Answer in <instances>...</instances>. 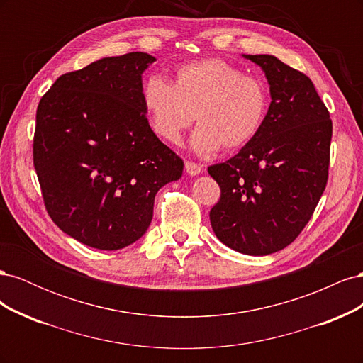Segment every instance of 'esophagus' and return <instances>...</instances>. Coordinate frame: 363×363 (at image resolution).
I'll use <instances>...</instances> for the list:
<instances>
[{
    "instance_id": "obj_1",
    "label": "esophagus",
    "mask_w": 363,
    "mask_h": 363,
    "mask_svg": "<svg viewBox=\"0 0 363 363\" xmlns=\"http://www.w3.org/2000/svg\"><path fill=\"white\" fill-rule=\"evenodd\" d=\"M184 168H186V172H188L189 175H192V177H195V175H200L201 171H203L201 164L194 163V162H186L184 163Z\"/></svg>"
}]
</instances>
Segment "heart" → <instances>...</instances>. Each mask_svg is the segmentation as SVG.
Returning a JSON list of instances; mask_svg holds the SVG:
<instances>
[{"label": "heart", "mask_w": 363, "mask_h": 363, "mask_svg": "<svg viewBox=\"0 0 363 363\" xmlns=\"http://www.w3.org/2000/svg\"><path fill=\"white\" fill-rule=\"evenodd\" d=\"M142 101L151 130L160 139L177 144L194 119L199 125L191 148L200 155L221 148L235 150L255 139L268 115L265 83L245 75L223 59L184 63L169 83L152 75L142 89Z\"/></svg>", "instance_id": "1"}]
</instances>
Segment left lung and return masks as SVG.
<instances>
[{"label":"left lung","mask_w":363,"mask_h":363,"mask_svg":"<svg viewBox=\"0 0 363 363\" xmlns=\"http://www.w3.org/2000/svg\"><path fill=\"white\" fill-rule=\"evenodd\" d=\"M259 65L271 103L259 135L224 163L208 167L221 188L211 224L224 245L267 256L301 233L325 189L332 119L309 77L269 54Z\"/></svg>","instance_id":"obj_1"}]
</instances>
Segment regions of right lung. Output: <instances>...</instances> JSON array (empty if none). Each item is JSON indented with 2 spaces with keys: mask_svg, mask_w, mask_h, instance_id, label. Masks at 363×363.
I'll return each mask as SVG.
<instances>
[{
  "mask_svg": "<svg viewBox=\"0 0 363 363\" xmlns=\"http://www.w3.org/2000/svg\"><path fill=\"white\" fill-rule=\"evenodd\" d=\"M147 52L60 75L36 112L33 160L47 211L79 242L115 251L145 235L155 196L183 160L151 130L142 101Z\"/></svg>",
  "mask_w": 363,
  "mask_h": 363,
  "instance_id": "obj_1",
  "label": "right lung"
}]
</instances>
